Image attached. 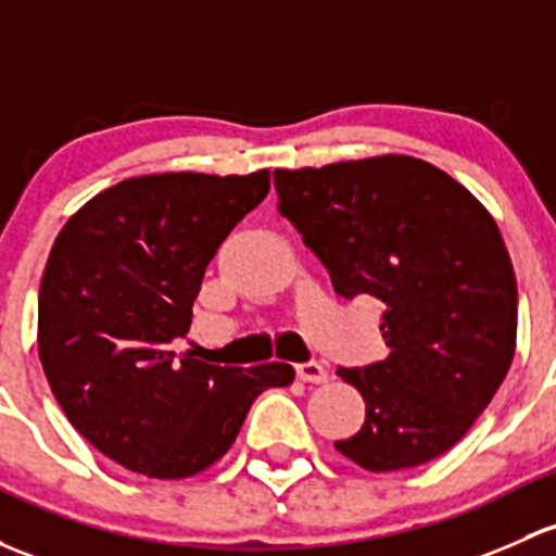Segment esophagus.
Masks as SVG:
<instances>
[{
    "label": "esophagus",
    "instance_id": "obj_1",
    "mask_svg": "<svg viewBox=\"0 0 556 556\" xmlns=\"http://www.w3.org/2000/svg\"><path fill=\"white\" fill-rule=\"evenodd\" d=\"M298 378H301L303 383H325L327 381V370L323 367V362H301V365L295 367Z\"/></svg>",
    "mask_w": 556,
    "mask_h": 556
}]
</instances>
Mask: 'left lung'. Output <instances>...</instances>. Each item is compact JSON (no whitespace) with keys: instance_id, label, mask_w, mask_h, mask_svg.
<instances>
[{"instance_id":"left-lung-1","label":"left lung","mask_w":556,"mask_h":556,"mask_svg":"<svg viewBox=\"0 0 556 556\" xmlns=\"http://www.w3.org/2000/svg\"><path fill=\"white\" fill-rule=\"evenodd\" d=\"M274 189L336 293L383 303L389 356L338 367L365 400V424L338 453L367 471L447 453L504 383L517 343V279L493 215L402 154L274 170Z\"/></svg>"}]
</instances>
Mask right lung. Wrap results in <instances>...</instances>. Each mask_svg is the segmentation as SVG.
<instances>
[{
    "mask_svg": "<svg viewBox=\"0 0 556 556\" xmlns=\"http://www.w3.org/2000/svg\"><path fill=\"white\" fill-rule=\"evenodd\" d=\"M268 170L127 178L68 218L39 288V359L74 429L125 469L194 477L293 365L220 367L170 352L207 263L268 194Z\"/></svg>",
    "mask_w": 556,
    "mask_h": 556,
    "instance_id": "obj_1",
    "label": "right lung"
}]
</instances>
